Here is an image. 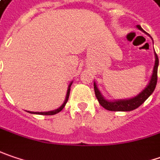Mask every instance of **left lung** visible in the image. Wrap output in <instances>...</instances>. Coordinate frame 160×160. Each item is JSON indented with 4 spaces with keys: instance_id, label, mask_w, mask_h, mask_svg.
Listing matches in <instances>:
<instances>
[{
    "instance_id": "obj_1",
    "label": "left lung",
    "mask_w": 160,
    "mask_h": 160,
    "mask_svg": "<svg viewBox=\"0 0 160 160\" xmlns=\"http://www.w3.org/2000/svg\"><path fill=\"white\" fill-rule=\"evenodd\" d=\"M137 27L144 32L142 30V28L140 27V25H137ZM155 66L153 69V73L151 76L150 81L148 83V85L146 87L145 89L142 90V92H140L138 96L135 98L129 99H120V100H115V101H108L107 99H105L102 95L100 94L99 90L97 88L96 83L94 82V91H95V95L96 98L99 100V103L104 108L110 110V111H130L133 110L135 108H138L141 104H143L145 102V100L154 91L157 85V81H158V55L155 52Z\"/></svg>"
}]
</instances>
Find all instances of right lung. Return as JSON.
<instances>
[{"instance_id": "1", "label": "right lung", "mask_w": 160, "mask_h": 160, "mask_svg": "<svg viewBox=\"0 0 160 160\" xmlns=\"http://www.w3.org/2000/svg\"><path fill=\"white\" fill-rule=\"evenodd\" d=\"M71 84H72V82H71V84H70V86H69V89H68V92H67V95H66V99H65V101H64V103L61 105L60 108H57V109H55V110H52V111H48V112H31V111H30V113H33V114H40V115H54V114H57L58 112L61 111V110H62V108L65 107V105H66V103H67V101H68V99H69V96H70V90H71Z\"/></svg>"}]
</instances>
